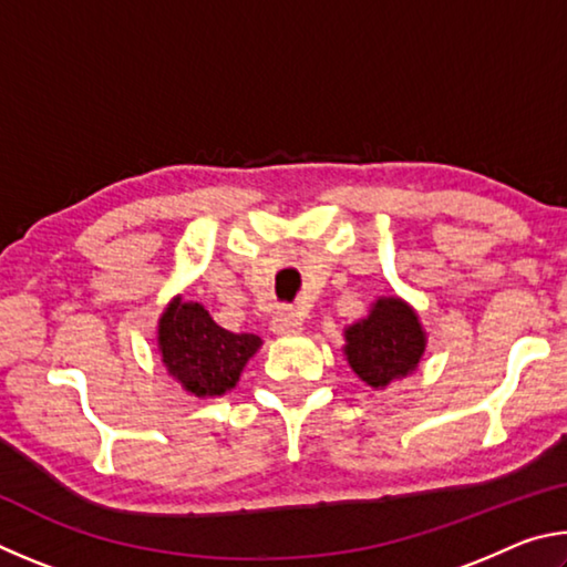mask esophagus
Listing matches in <instances>:
<instances>
[{
  "label": "esophagus",
  "mask_w": 567,
  "mask_h": 567,
  "mask_svg": "<svg viewBox=\"0 0 567 567\" xmlns=\"http://www.w3.org/2000/svg\"><path fill=\"white\" fill-rule=\"evenodd\" d=\"M270 328L275 334H295L302 330V318L295 310H280L272 318Z\"/></svg>",
  "instance_id": "34e87169"
}]
</instances>
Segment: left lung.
<instances>
[{
    "label": "left lung",
    "mask_w": 567,
    "mask_h": 567,
    "mask_svg": "<svg viewBox=\"0 0 567 567\" xmlns=\"http://www.w3.org/2000/svg\"><path fill=\"white\" fill-rule=\"evenodd\" d=\"M425 330L417 312L400 297H380L368 318L344 330V358L364 385L385 390L392 380L408 378L425 354Z\"/></svg>",
    "instance_id": "1"
}]
</instances>
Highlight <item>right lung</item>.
Wrapping results in <instances>:
<instances>
[{
    "instance_id": "1",
    "label": "right lung",
    "mask_w": 567,
    "mask_h": 567,
    "mask_svg": "<svg viewBox=\"0 0 567 567\" xmlns=\"http://www.w3.org/2000/svg\"><path fill=\"white\" fill-rule=\"evenodd\" d=\"M260 344L257 334L219 328L203 305L185 302L182 297L167 305L157 324L162 362L197 398H219L233 390Z\"/></svg>"
}]
</instances>
